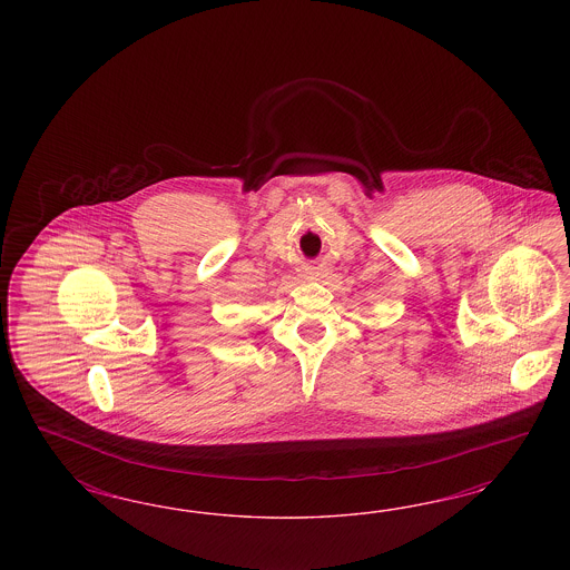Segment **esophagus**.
Masks as SVG:
<instances>
[{"mask_svg": "<svg viewBox=\"0 0 570 570\" xmlns=\"http://www.w3.org/2000/svg\"><path fill=\"white\" fill-rule=\"evenodd\" d=\"M315 276H317V274H311V277H315Z\"/></svg>", "mask_w": 570, "mask_h": 570, "instance_id": "esophagus-1", "label": "esophagus"}]
</instances>
